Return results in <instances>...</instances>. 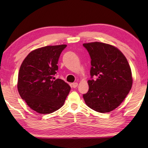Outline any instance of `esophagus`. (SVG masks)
<instances>
[{
  "label": "esophagus",
  "instance_id": "1",
  "mask_svg": "<svg viewBox=\"0 0 148 148\" xmlns=\"http://www.w3.org/2000/svg\"><path fill=\"white\" fill-rule=\"evenodd\" d=\"M78 85V83H73L72 84V86L74 88H76Z\"/></svg>",
  "mask_w": 148,
  "mask_h": 148
}]
</instances>
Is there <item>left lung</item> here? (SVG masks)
<instances>
[{
	"label": "left lung",
	"instance_id": "1",
	"mask_svg": "<svg viewBox=\"0 0 148 148\" xmlns=\"http://www.w3.org/2000/svg\"><path fill=\"white\" fill-rule=\"evenodd\" d=\"M91 58L89 90L83 99L90 108L99 112L112 111L121 104L132 86L131 69L126 57L108 44H83ZM93 76L97 77L92 79Z\"/></svg>",
	"mask_w": 148,
	"mask_h": 148
}]
</instances>
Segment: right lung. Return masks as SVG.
I'll return each instance as SVG.
<instances>
[{
  "label": "right lung",
  "mask_w": 148,
  "mask_h": 148,
  "mask_svg": "<svg viewBox=\"0 0 148 148\" xmlns=\"http://www.w3.org/2000/svg\"><path fill=\"white\" fill-rule=\"evenodd\" d=\"M67 45L47 46L31 51L22 62L18 90L30 108L40 114H50L62 108L71 87L54 77L58 59Z\"/></svg>",
  "instance_id": "right-lung-1"
}]
</instances>
